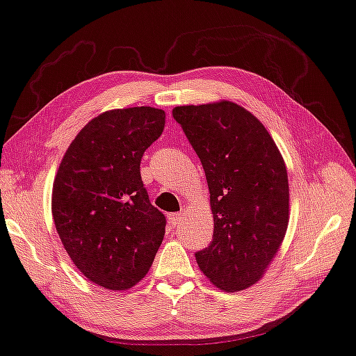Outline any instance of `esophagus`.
Instances as JSON below:
<instances>
[{
	"instance_id": "1",
	"label": "esophagus",
	"mask_w": 356,
	"mask_h": 356,
	"mask_svg": "<svg viewBox=\"0 0 356 356\" xmlns=\"http://www.w3.org/2000/svg\"><path fill=\"white\" fill-rule=\"evenodd\" d=\"M182 217H184V212H174V214L168 216V220L172 227H176L180 224V222H182Z\"/></svg>"
}]
</instances>
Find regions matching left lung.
Here are the masks:
<instances>
[{
    "instance_id": "obj_1",
    "label": "left lung",
    "mask_w": 356,
    "mask_h": 356,
    "mask_svg": "<svg viewBox=\"0 0 356 356\" xmlns=\"http://www.w3.org/2000/svg\"><path fill=\"white\" fill-rule=\"evenodd\" d=\"M172 116L203 164L211 193L214 235L196 262L217 288L246 289L262 278L288 229L283 156L261 121L229 100L176 107Z\"/></svg>"
}]
</instances>
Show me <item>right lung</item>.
<instances>
[{"label": "right lung", "mask_w": 356, "mask_h": 356, "mask_svg": "<svg viewBox=\"0 0 356 356\" xmlns=\"http://www.w3.org/2000/svg\"><path fill=\"white\" fill-rule=\"evenodd\" d=\"M164 120L153 107L105 111L78 132L57 171L56 230L79 272L102 288L139 283L161 246L166 217L148 200L140 160Z\"/></svg>", "instance_id": "obj_1"}]
</instances>
